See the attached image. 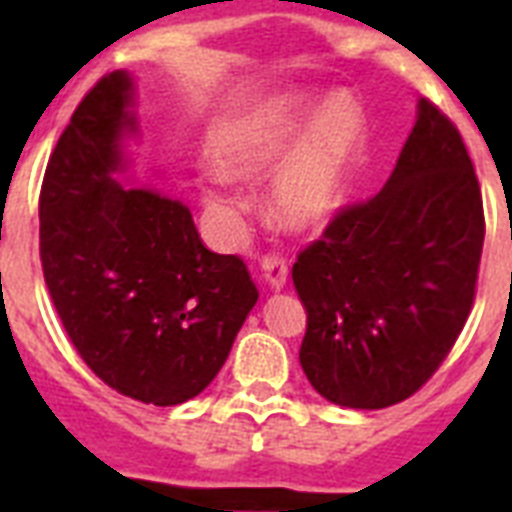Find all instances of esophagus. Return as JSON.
Segmentation results:
<instances>
[{
    "instance_id": "34e87169",
    "label": "esophagus",
    "mask_w": 512,
    "mask_h": 512,
    "mask_svg": "<svg viewBox=\"0 0 512 512\" xmlns=\"http://www.w3.org/2000/svg\"><path fill=\"white\" fill-rule=\"evenodd\" d=\"M287 263L281 260V257H265L263 263H260V276H263L265 287L271 289V292H279L287 284Z\"/></svg>"
}]
</instances>
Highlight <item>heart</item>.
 <instances>
[{
  "instance_id": "obj_1",
  "label": "heart",
  "mask_w": 512,
  "mask_h": 512,
  "mask_svg": "<svg viewBox=\"0 0 512 512\" xmlns=\"http://www.w3.org/2000/svg\"><path fill=\"white\" fill-rule=\"evenodd\" d=\"M215 164L228 177H260L273 171L265 209L287 233L327 228L342 212L366 154V119L353 98L329 103L311 90H284L247 108L215 140ZM212 204H228L220 193Z\"/></svg>"
}]
</instances>
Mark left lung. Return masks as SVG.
I'll use <instances>...</instances> for the list:
<instances>
[{
	"label": "left lung",
	"mask_w": 512,
	"mask_h": 512,
	"mask_svg": "<svg viewBox=\"0 0 512 512\" xmlns=\"http://www.w3.org/2000/svg\"><path fill=\"white\" fill-rule=\"evenodd\" d=\"M481 249L484 204L468 148L420 98L382 191L342 209L292 268L308 313L300 366L316 393L348 409L412 396L468 321Z\"/></svg>",
	"instance_id": "1"
}]
</instances>
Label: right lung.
Instances as JSON below:
<instances>
[{
    "mask_svg": "<svg viewBox=\"0 0 512 512\" xmlns=\"http://www.w3.org/2000/svg\"><path fill=\"white\" fill-rule=\"evenodd\" d=\"M138 87L103 76L44 172V281L84 364L122 396L175 406L223 369L257 287L236 255L201 244L188 207L132 170Z\"/></svg>",
    "mask_w": 512,
    "mask_h": 512,
    "instance_id": "obj_1",
    "label": "right lung"
}]
</instances>
